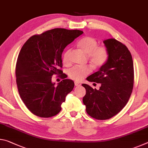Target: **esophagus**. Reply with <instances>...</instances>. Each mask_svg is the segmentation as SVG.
Listing matches in <instances>:
<instances>
[{
	"instance_id": "1",
	"label": "esophagus",
	"mask_w": 148,
	"mask_h": 148,
	"mask_svg": "<svg viewBox=\"0 0 148 148\" xmlns=\"http://www.w3.org/2000/svg\"><path fill=\"white\" fill-rule=\"evenodd\" d=\"M74 84H75V86H80L82 85V84L80 83V82H75Z\"/></svg>"
}]
</instances>
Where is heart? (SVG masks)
Wrapping results in <instances>:
<instances>
[{"instance_id": "1", "label": "heart", "mask_w": 148, "mask_h": 148, "mask_svg": "<svg viewBox=\"0 0 148 148\" xmlns=\"http://www.w3.org/2000/svg\"><path fill=\"white\" fill-rule=\"evenodd\" d=\"M97 41L92 37L86 36L82 38L77 43V46L85 53L88 55V59L91 64L95 67H100L106 63L108 59V51L104 46H97ZM70 52L71 50L67 49L62 55V61L64 65L71 63L70 61ZM92 71L90 65L84 66H74L69 70V76L71 79L81 81Z\"/></svg>"}]
</instances>
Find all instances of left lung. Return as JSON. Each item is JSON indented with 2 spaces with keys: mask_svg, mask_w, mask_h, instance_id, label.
<instances>
[{
  "mask_svg": "<svg viewBox=\"0 0 148 148\" xmlns=\"http://www.w3.org/2000/svg\"><path fill=\"white\" fill-rule=\"evenodd\" d=\"M108 51V59L99 71L90 75L87 80L101 84L97 90L82 84L86 90L83 102L86 112L95 119L112 118L128 102L134 84V66L129 50L114 38L103 41Z\"/></svg>",
  "mask_w": 148,
  "mask_h": 148,
  "instance_id": "8db88e82",
  "label": "left lung"
}]
</instances>
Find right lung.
<instances>
[{"label":"right lung","mask_w":148,"mask_h":148,"mask_svg":"<svg viewBox=\"0 0 148 148\" xmlns=\"http://www.w3.org/2000/svg\"><path fill=\"white\" fill-rule=\"evenodd\" d=\"M83 32L53 29L33 35L21 47L16 62V83L20 97L33 114L51 117L61 110L62 103L74 87L61 70L62 53ZM53 74H60L64 79L57 86L51 82Z\"/></svg>","instance_id":"add662e5"}]
</instances>
